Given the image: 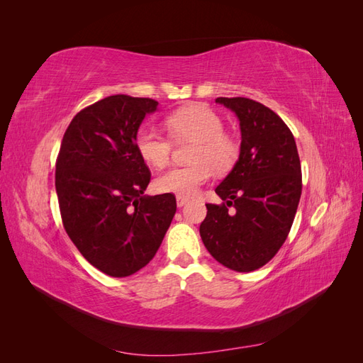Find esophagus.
I'll use <instances>...</instances> for the list:
<instances>
[{
  "label": "esophagus",
  "mask_w": 363,
  "mask_h": 363,
  "mask_svg": "<svg viewBox=\"0 0 363 363\" xmlns=\"http://www.w3.org/2000/svg\"><path fill=\"white\" fill-rule=\"evenodd\" d=\"M175 201H177V206H179V207H183L189 200L186 199V196H177V199H175Z\"/></svg>",
  "instance_id": "34e87169"
}]
</instances>
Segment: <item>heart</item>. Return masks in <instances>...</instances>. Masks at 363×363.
Instances as JSON below:
<instances>
[{
	"label": "heart",
	"mask_w": 363,
	"mask_h": 363,
	"mask_svg": "<svg viewBox=\"0 0 363 363\" xmlns=\"http://www.w3.org/2000/svg\"><path fill=\"white\" fill-rule=\"evenodd\" d=\"M164 125L175 140H195L189 167H174L156 179L155 186L160 194L192 196L199 192L215 171L224 172L232 168L238 157V145L227 136L224 123L206 106H189L171 113ZM136 148L150 167L160 169L167 167L172 144L151 125L140 127L136 135Z\"/></svg>",
	"instance_id": "1"
}]
</instances>
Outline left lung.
I'll list each match as a JSON object with an SVG mask.
<instances>
[{
    "mask_svg": "<svg viewBox=\"0 0 363 363\" xmlns=\"http://www.w3.org/2000/svg\"><path fill=\"white\" fill-rule=\"evenodd\" d=\"M215 101L238 116L240 151L215 189L225 203L206 204L200 235L219 263L250 272L276 256L289 235L301 196L300 157L291 130L271 108L244 96Z\"/></svg>",
    "mask_w": 363,
    "mask_h": 363,
    "instance_id": "obj_1",
    "label": "left lung"
}]
</instances>
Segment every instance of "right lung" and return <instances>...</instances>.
Segmentation results:
<instances>
[{
    "instance_id": "obj_1",
    "label": "right lung",
    "mask_w": 363,
    "mask_h": 363,
    "mask_svg": "<svg viewBox=\"0 0 363 363\" xmlns=\"http://www.w3.org/2000/svg\"><path fill=\"white\" fill-rule=\"evenodd\" d=\"M150 98L112 95L83 108L65 131L56 163L62 221L83 257L127 277L157 252L177 211L172 194L150 196L151 174L136 148Z\"/></svg>"
}]
</instances>
